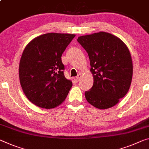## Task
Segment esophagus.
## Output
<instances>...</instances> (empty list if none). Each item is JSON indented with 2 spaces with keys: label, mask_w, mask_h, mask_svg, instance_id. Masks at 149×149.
<instances>
[{
  "label": "esophagus",
  "mask_w": 149,
  "mask_h": 149,
  "mask_svg": "<svg viewBox=\"0 0 149 149\" xmlns=\"http://www.w3.org/2000/svg\"><path fill=\"white\" fill-rule=\"evenodd\" d=\"M81 75L79 74V75H78L77 77H76L74 78V80H75V81H76L77 82H78V81H79L80 80H81Z\"/></svg>",
  "instance_id": "34e87169"
}]
</instances>
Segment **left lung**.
<instances>
[{
    "mask_svg": "<svg viewBox=\"0 0 149 149\" xmlns=\"http://www.w3.org/2000/svg\"><path fill=\"white\" fill-rule=\"evenodd\" d=\"M77 41L87 52L94 83L84 93L88 102L96 108L114 107L127 95L132 77L131 55L117 36L99 32L79 36Z\"/></svg>",
    "mask_w": 149,
    "mask_h": 149,
    "instance_id": "obj_1",
    "label": "left lung"
}]
</instances>
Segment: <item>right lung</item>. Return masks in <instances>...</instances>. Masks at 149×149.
I'll list each match as a JSON object with an SVG mask.
<instances>
[{
  "mask_svg": "<svg viewBox=\"0 0 149 149\" xmlns=\"http://www.w3.org/2000/svg\"><path fill=\"white\" fill-rule=\"evenodd\" d=\"M75 35L47 33L25 47L19 64L22 91L32 103L53 109L63 102L72 86L64 75L61 56Z\"/></svg>",
  "mask_w": 149,
  "mask_h": 149,
  "instance_id": "1",
  "label": "right lung"
}]
</instances>
